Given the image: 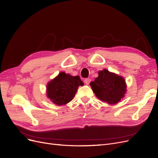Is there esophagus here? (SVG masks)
<instances>
[{"label":"esophagus","instance_id":"34e87169","mask_svg":"<svg viewBox=\"0 0 158 158\" xmlns=\"http://www.w3.org/2000/svg\"><path fill=\"white\" fill-rule=\"evenodd\" d=\"M84 82L86 83V84H89L90 83V82H91V79H90L89 78H87V79H85V80H84Z\"/></svg>","mask_w":158,"mask_h":158}]
</instances>
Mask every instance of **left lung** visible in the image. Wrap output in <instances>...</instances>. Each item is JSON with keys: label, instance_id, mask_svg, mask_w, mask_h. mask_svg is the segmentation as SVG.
Wrapping results in <instances>:
<instances>
[{"label": "left lung", "instance_id": "8db88e82", "mask_svg": "<svg viewBox=\"0 0 158 158\" xmlns=\"http://www.w3.org/2000/svg\"><path fill=\"white\" fill-rule=\"evenodd\" d=\"M90 85L97 98L111 105L120 101L127 91L124 79L106 69L99 71L98 77Z\"/></svg>", "mask_w": 158, "mask_h": 158}]
</instances>
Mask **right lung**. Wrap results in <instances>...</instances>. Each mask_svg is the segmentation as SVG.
Here are the masks:
<instances>
[{
    "instance_id": "add662e5",
    "label": "right lung",
    "mask_w": 158,
    "mask_h": 158,
    "mask_svg": "<svg viewBox=\"0 0 158 158\" xmlns=\"http://www.w3.org/2000/svg\"><path fill=\"white\" fill-rule=\"evenodd\" d=\"M79 85H83L79 76L61 73L48 84L47 95L57 105L68 103L74 97Z\"/></svg>"
}]
</instances>
